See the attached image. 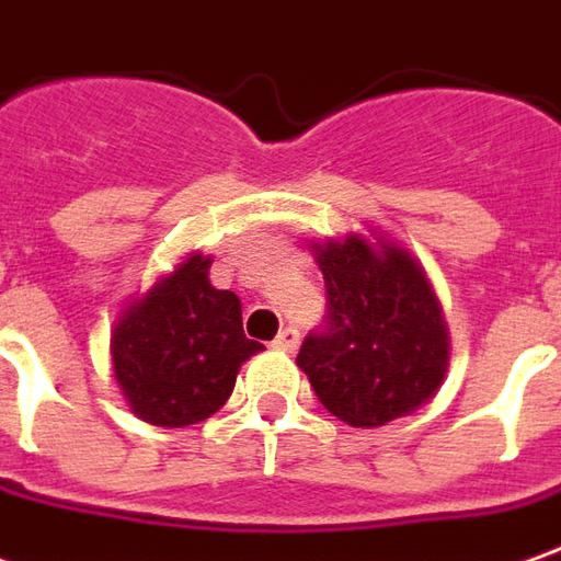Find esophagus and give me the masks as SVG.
I'll list each match as a JSON object with an SVG mask.
<instances>
[{"label":"esophagus","instance_id":"1","mask_svg":"<svg viewBox=\"0 0 561 561\" xmlns=\"http://www.w3.org/2000/svg\"><path fill=\"white\" fill-rule=\"evenodd\" d=\"M273 346L282 348V352H294V348L300 346V331H297V328H285V331H279V336L273 340Z\"/></svg>","mask_w":561,"mask_h":561}]
</instances>
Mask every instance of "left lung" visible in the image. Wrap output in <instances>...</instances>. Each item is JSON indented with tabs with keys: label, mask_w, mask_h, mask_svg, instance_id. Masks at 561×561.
I'll use <instances>...</instances> for the list:
<instances>
[{
	"label": "left lung",
	"mask_w": 561,
	"mask_h": 561,
	"mask_svg": "<svg viewBox=\"0 0 561 561\" xmlns=\"http://www.w3.org/2000/svg\"><path fill=\"white\" fill-rule=\"evenodd\" d=\"M328 316L297 367L328 413L379 428L428 403L449 367V331L425 270L394 242L352 233L316 242Z\"/></svg>",
	"instance_id": "1"
}]
</instances>
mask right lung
Returning a JSON list of instances; mask_svg holds the SVG:
<instances>
[{
    "mask_svg": "<svg viewBox=\"0 0 561 561\" xmlns=\"http://www.w3.org/2000/svg\"><path fill=\"white\" fill-rule=\"evenodd\" d=\"M213 257L187 254L170 276L124 309L112 331L121 394L142 422L185 428L218 413L242 362L261 352L242 334V304L209 282Z\"/></svg>",
    "mask_w": 561,
    "mask_h": 561,
    "instance_id": "right-lung-1",
    "label": "right lung"
}]
</instances>
